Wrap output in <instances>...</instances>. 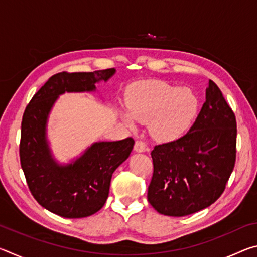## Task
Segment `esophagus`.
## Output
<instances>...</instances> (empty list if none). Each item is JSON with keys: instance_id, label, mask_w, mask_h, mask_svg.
Listing matches in <instances>:
<instances>
[{"instance_id": "34e87169", "label": "esophagus", "mask_w": 257, "mask_h": 257, "mask_svg": "<svg viewBox=\"0 0 257 257\" xmlns=\"http://www.w3.org/2000/svg\"><path fill=\"white\" fill-rule=\"evenodd\" d=\"M134 149L136 152H139V153H141V152H146L147 150H149V147H147L146 143L144 141H141V139H138V141H136V143H135Z\"/></svg>"}]
</instances>
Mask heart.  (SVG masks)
Segmentation results:
<instances>
[{"label":"heart","mask_w":257,"mask_h":257,"mask_svg":"<svg viewBox=\"0 0 257 257\" xmlns=\"http://www.w3.org/2000/svg\"><path fill=\"white\" fill-rule=\"evenodd\" d=\"M129 125L134 120L149 123L151 134L160 141L184 135L198 112V98L188 87H177L161 80H144L132 85L125 94Z\"/></svg>","instance_id":"b5f03b06"}]
</instances>
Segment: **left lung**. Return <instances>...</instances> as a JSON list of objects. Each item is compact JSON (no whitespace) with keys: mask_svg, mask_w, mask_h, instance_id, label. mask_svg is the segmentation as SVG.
<instances>
[{"mask_svg":"<svg viewBox=\"0 0 257 257\" xmlns=\"http://www.w3.org/2000/svg\"><path fill=\"white\" fill-rule=\"evenodd\" d=\"M234 113L214 81L189 132L151 152L153 176L147 199L163 215L185 216L212 205L236 163Z\"/></svg>","mask_w":257,"mask_h":257,"instance_id":"left-lung-1","label":"left lung"}]
</instances>
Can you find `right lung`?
Here are the masks:
<instances>
[{
    "label": "right lung",
    "mask_w": 257,
    "mask_h": 257,
    "mask_svg": "<svg viewBox=\"0 0 257 257\" xmlns=\"http://www.w3.org/2000/svg\"><path fill=\"white\" fill-rule=\"evenodd\" d=\"M114 72L111 68L55 73L26 106L21 121L20 164L34 198L56 215L79 219L101 210L108 196L113 172L133 151L132 137L95 143L75 163L62 167L51 158L45 139L47 115L60 94L94 90L95 82L107 80Z\"/></svg>",
    "instance_id": "add662e5"
}]
</instances>
